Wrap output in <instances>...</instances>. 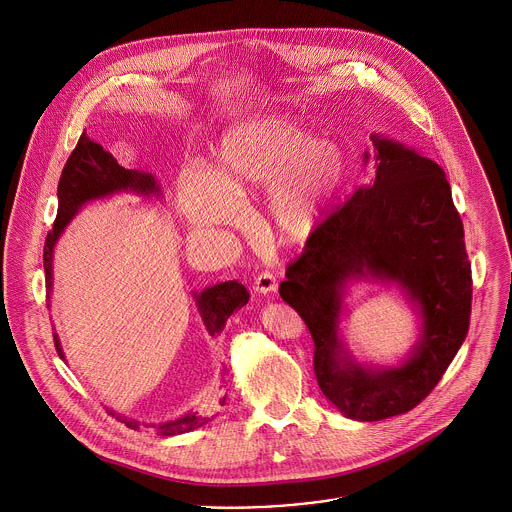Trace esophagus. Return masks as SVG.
I'll return each mask as SVG.
<instances>
[{
	"mask_svg": "<svg viewBox=\"0 0 512 512\" xmlns=\"http://www.w3.org/2000/svg\"><path fill=\"white\" fill-rule=\"evenodd\" d=\"M254 290L258 294H270V292H276L278 290V280L274 274L270 272H262L256 280H254Z\"/></svg>",
	"mask_w": 512,
	"mask_h": 512,
	"instance_id": "34e87169",
	"label": "esophagus"
}]
</instances>
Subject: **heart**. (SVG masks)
I'll return each instance as SVG.
<instances>
[{"instance_id": "heart-1", "label": "heart", "mask_w": 512, "mask_h": 512, "mask_svg": "<svg viewBox=\"0 0 512 512\" xmlns=\"http://www.w3.org/2000/svg\"><path fill=\"white\" fill-rule=\"evenodd\" d=\"M349 178V157L286 117L240 123L222 133L214 172L202 165L180 171L178 192L194 226H230L240 216L234 192L266 186L264 222L272 236L308 238L334 206Z\"/></svg>"}]
</instances>
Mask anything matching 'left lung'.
Masks as SVG:
<instances>
[{"label": "left lung", "mask_w": 512, "mask_h": 512, "mask_svg": "<svg viewBox=\"0 0 512 512\" xmlns=\"http://www.w3.org/2000/svg\"><path fill=\"white\" fill-rule=\"evenodd\" d=\"M375 176L308 238L280 296L314 338L326 399L353 421H381L419 405L467 338L471 264L443 169L419 151L371 135ZM397 287L418 316V340L395 366L359 362L340 332L353 283Z\"/></svg>", "instance_id": "1"}]
</instances>
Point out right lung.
I'll list each match as a JSON object with an SVG mask.
<instances>
[{
	"mask_svg": "<svg viewBox=\"0 0 512 512\" xmlns=\"http://www.w3.org/2000/svg\"><path fill=\"white\" fill-rule=\"evenodd\" d=\"M121 194H135L141 198H163V188L157 176L151 172L139 171V169H125L121 167L115 157L95 141L83 133L79 137V143L71 157L67 159V165L61 172L59 186H57V218L53 224V230L47 234L45 248H43V268H45V286H47V296L51 294L53 288V252L55 246L65 232V228L71 224V220L83 210V206L97 202V200H107L113 196ZM192 298L196 302L198 314L204 322L206 332L212 338H218L222 330L226 328L228 318L240 310L242 306L248 304L250 294L248 290L230 280V282H220L214 286L204 288L202 292H192ZM55 347L61 359H65V351L61 347L59 336L53 334ZM226 371V369H224ZM222 371V375H224ZM226 399V397H224ZM222 399V403H224ZM111 415H115L119 421H123L131 429H153L161 437H172V435H182L188 431H194L210 421V417L198 415L196 411H186L184 415L171 419V421H161V423H141L137 419H129L125 415H119L109 409Z\"/></svg>",
	"mask_w": 512,
	"mask_h": 512,
	"instance_id": "1",
	"label": "right lung"
}]
</instances>
